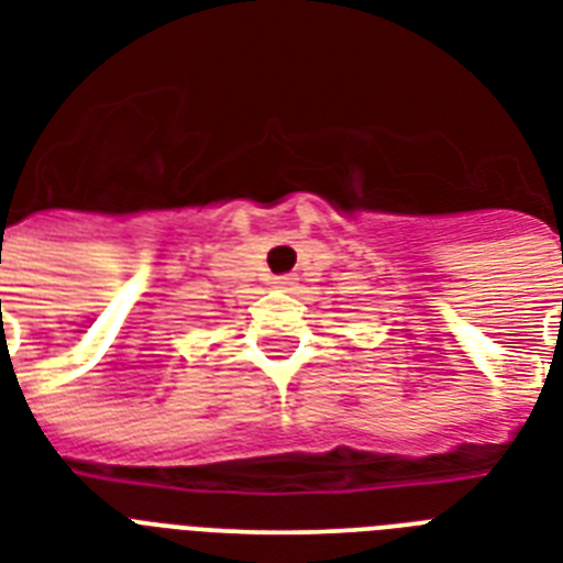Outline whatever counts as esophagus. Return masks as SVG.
Listing matches in <instances>:
<instances>
[{
	"label": "esophagus",
	"mask_w": 563,
	"mask_h": 563,
	"mask_svg": "<svg viewBox=\"0 0 563 563\" xmlns=\"http://www.w3.org/2000/svg\"><path fill=\"white\" fill-rule=\"evenodd\" d=\"M295 280H298L295 274H280V277H274V286L277 289H289V286H295Z\"/></svg>",
	"instance_id": "1"
}]
</instances>
